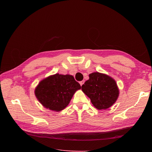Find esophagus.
Masks as SVG:
<instances>
[{"label": "esophagus", "instance_id": "1", "mask_svg": "<svg viewBox=\"0 0 152 152\" xmlns=\"http://www.w3.org/2000/svg\"><path fill=\"white\" fill-rule=\"evenodd\" d=\"M84 84V80H82V81L80 82V84L81 86H82V85H83Z\"/></svg>", "mask_w": 152, "mask_h": 152}]
</instances>
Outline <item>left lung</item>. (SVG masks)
I'll return each mask as SVG.
<instances>
[{
  "instance_id": "left-lung-1",
  "label": "left lung",
  "mask_w": 152,
  "mask_h": 152,
  "mask_svg": "<svg viewBox=\"0 0 152 152\" xmlns=\"http://www.w3.org/2000/svg\"><path fill=\"white\" fill-rule=\"evenodd\" d=\"M82 86V90L98 110L107 109L115 103L119 91L112 77L99 72L92 73Z\"/></svg>"
}]
</instances>
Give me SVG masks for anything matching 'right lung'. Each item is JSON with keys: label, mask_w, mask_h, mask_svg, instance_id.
Masks as SVG:
<instances>
[{"label": "right lung", "mask_w": 152, "mask_h": 152, "mask_svg": "<svg viewBox=\"0 0 152 152\" xmlns=\"http://www.w3.org/2000/svg\"><path fill=\"white\" fill-rule=\"evenodd\" d=\"M80 88L72 75L56 73L40 81L35 94L44 107L59 112L67 107L75 91Z\"/></svg>", "instance_id": "right-lung-1"}]
</instances>
